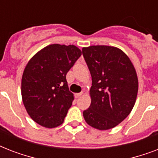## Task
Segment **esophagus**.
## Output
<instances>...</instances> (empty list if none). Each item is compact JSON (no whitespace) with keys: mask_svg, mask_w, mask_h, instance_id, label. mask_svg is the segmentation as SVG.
Segmentation results:
<instances>
[{"mask_svg":"<svg viewBox=\"0 0 158 158\" xmlns=\"http://www.w3.org/2000/svg\"><path fill=\"white\" fill-rule=\"evenodd\" d=\"M82 95H83V93H79V94H74V97H75V98H79V97L82 96Z\"/></svg>","mask_w":158,"mask_h":158,"instance_id":"1","label":"esophagus"}]
</instances>
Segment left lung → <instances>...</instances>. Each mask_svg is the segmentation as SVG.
<instances>
[{"instance_id":"1","label":"left lung","mask_w":158,"mask_h":158,"mask_svg":"<svg viewBox=\"0 0 158 158\" xmlns=\"http://www.w3.org/2000/svg\"><path fill=\"white\" fill-rule=\"evenodd\" d=\"M92 76L91 104L83 115L88 125L99 130L112 129L131 112L137 98L139 81L129 56L110 46L83 48Z\"/></svg>"}]
</instances>
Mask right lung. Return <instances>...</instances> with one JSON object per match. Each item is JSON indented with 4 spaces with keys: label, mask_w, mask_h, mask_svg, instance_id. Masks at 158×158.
<instances>
[{
    "label": "right lung",
    "mask_w": 158,
    "mask_h": 158,
    "mask_svg": "<svg viewBox=\"0 0 158 158\" xmlns=\"http://www.w3.org/2000/svg\"><path fill=\"white\" fill-rule=\"evenodd\" d=\"M81 55L76 46L51 44L28 62L22 76L21 95L27 112L38 125L55 128L64 122L74 101L65 76Z\"/></svg>",
    "instance_id": "obj_1"
}]
</instances>
